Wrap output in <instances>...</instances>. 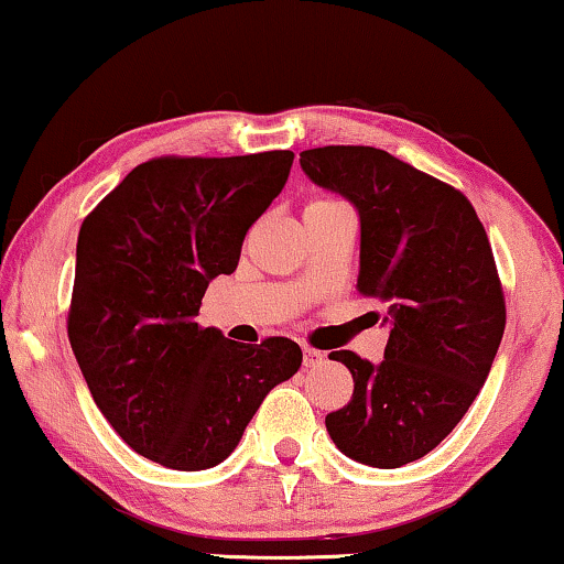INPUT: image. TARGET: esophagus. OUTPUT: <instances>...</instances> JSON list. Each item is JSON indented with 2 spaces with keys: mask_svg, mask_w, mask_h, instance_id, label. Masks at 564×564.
I'll return each instance as SVG.
<instances>
[{
  "mask_svg": "<svg viewBox=\"0 0 564 564\" xmlns=\"http://www.w3.org/2000/svg\"><path fill=\"white\" fill-rule=\"evenodd\" d=\"M324 365V355L314 347H304V367L314 369V367H322Z\"/></svg>",
  "mask_w": 564,
  "mask_h": 564,
  "instance_id": "obj_1",
  "label": "esophagus"
}]
</instances>
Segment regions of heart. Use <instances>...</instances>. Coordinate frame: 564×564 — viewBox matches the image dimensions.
Listing matches in <instances>:
<instances>
[{"instance_id": "heart-1", "label": "heart", "mask_w": 564, "mask_h": 564, "mask_svg": "<svg viewBox=\"0 0 564 564\" xmlns=\"http://www.w3.org/2000/svg\"><path fill=\"white\" fill-rule=\"evenodd\" d=\"M334 205H341V202H336V199H326V197H316V199H311L308 205H306V209H318V207H334Z\"/></svg>"}]
</instances>
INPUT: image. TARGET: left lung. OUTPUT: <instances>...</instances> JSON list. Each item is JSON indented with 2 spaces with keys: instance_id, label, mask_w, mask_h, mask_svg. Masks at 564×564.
<instances>
[{
  "instance_id": "1",
  "label": "left lung",
  "mask_w": 564,
  "mask_h": 564,
  "mask_svg": "<svg viewBox=\"0 0 564 564\" xmlns=\"http://www.w3.org/2000/svg\"><path fill=\"white\" fill-rule=\"evenodd\" d=\"M304 172L357 207L362 296L388 304L390 339L372 365L332 351L355 380L326 415L344 456L400 468L431 453L466 415L507 326L491 242L464 192L375 147L301 151Z\"/></svg>"
}]
</instances>
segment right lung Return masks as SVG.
Here are the masks:
<instances>
[{"label":"right lung","instance_id":"add662e5","mask_svg":"<svg viewBox=\"0 0 564 564\" xmlns=\"http://www.w3.org/2000/svg\"><path fill=\"white\" fill-rule=\"evenodd\" d=\"M293 151L156 156L80 225L67 339L100 413L139 456L174 470L230 456L260 402L299 372L301 347H256L197 324L207 283L279 197Z\"/></svg>","mask_w":564,"mask_h":564}]
</instances>
